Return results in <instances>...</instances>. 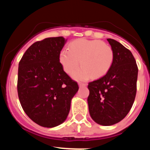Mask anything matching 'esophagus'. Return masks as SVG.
Returning <instances> with one entry per match:
<instances>
[{"instance_id": "1", "label": "esophagus", "mask_w": 150, "mask_h": 150, "mask_svg": "<svg viewBox=\"0 0 150 150\" xmlns=\"http://www.w3.org/2000/svg\"><path fill=\"white\" fill-rule=\"evenodd\" d=\"M86 86H87V84L82 83V82H79V87H86Z\"/></svg>"}]
</instances>
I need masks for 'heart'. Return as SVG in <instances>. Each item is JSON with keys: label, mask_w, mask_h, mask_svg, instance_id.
I'll use <instances>...</instances> for the list:
<instances>
[{"label": "heart", "mask_w": 150, "mask_h": 150, "mask_svg": "<svg viewBox=\"0 0 150 150\" xmlns=\"http://www.w3.org/2000/svg\"><path fill=\"white\" fill-rule=\"evenodd\" d=\"M112 48L102 41L80 39L68 44L59 53V62L66 73L70 74L78 65L81 68L73 73L77 80H85L90 76L99 78L111 68L113 61Z\"/></svg>", "instance_id": "b5f03b06"}]
</instances>
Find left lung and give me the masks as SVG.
<instances>
[{
  "label": "left lung",
  "instance_id": "left-lung-1",
  "mask_svg": "<svg viewBox=\"0 0 150 150\" xmlns=\"http://www.w3.org/2000/svg\"><path fill=\"white\" fill-rule=\"evenodd\" d=\"M113 61L104 76L89 82L87 98L92 118L101 125H112L127 116L137 92L138 68L133 55L120 43L107 39Z\"/></svg>",
  "mask_w": 150,
  "mask_h": 150
}]
</instances>
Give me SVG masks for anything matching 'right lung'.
<instances>
[{
	"label": "right lung",
	"instance_id": "obj_1",
	"mask_svg": "<svg viewBox=\"0 0 150 150\" xmlns=\"http://www.w3.org/2000/svg\"><path fill=\"white\" fill-rule=\"evenodd\" d=\"M66 40L46 38L34 43L19 63L18 93L26 114L34 123L53 128L65 121L72 98L78 91L77 82L63 70L59 53Z\"/></svg>",
	"mask_w": 150,
	"mask_h": 150
}]
</instances>
